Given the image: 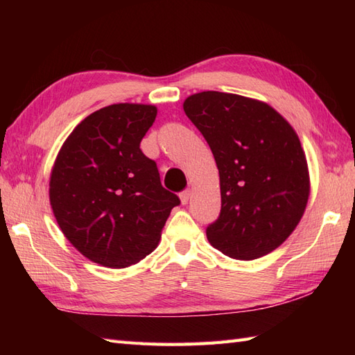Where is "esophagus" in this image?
Returning <instances> with one entry per match:
<instances>
[{
	"label": "esophagus",
	"instance_id": "1",
	"mask_svg": "<svg viewBox=\"0 0 355 355\" xmlns=\"http://www.w3.org/2000/svg\"><path fill=\"white\" fill-rule=\"evenodd\" d=\"M191 198V191L186 189L182 193H180V201H182V205H187V201Z\"/></svg>",
	"mask_w": 355,
	"mask_h": 355
}]
</instances>
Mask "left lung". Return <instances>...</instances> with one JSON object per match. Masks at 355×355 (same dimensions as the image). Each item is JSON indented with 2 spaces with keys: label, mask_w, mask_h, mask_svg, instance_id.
Wrapping results in <instances>:
<instances>
[{
  "label": "left lung",
  "mask_w": 355,
  "mask_h": 355,
  "mask_svg": "<svg viewBox=\"0 0 355 355\" xmlns=\"http://www.w3.org/2000/svg\"><path fill=\"white\" fill-rule=\"evenodd\" d=\"M183 108L220 172L221 212L207 225L209 243L239 261L273 252L296 229L310 195L296 131L270 105L238 94L197 93Z\"/></svg>",
  "instance_id": "8db88e82"
}]
</instances>
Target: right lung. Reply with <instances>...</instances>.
Here are the masks:
<instances>
[{
    "mask_svg": "<svg viewBox=\"0 0 355 355\" xmlns=\"http://www.w3.org/2000/svg\"><path fill=\"white\" fill-rule=\"evenodd\" d=\"M154 105L114 103L74 128L56 157L50 205L65 238L96 263L125 268L154 250L180 205L140 141Z\"/></svg>",
    "mask_w": 355,
    "mask_h": 355,
    "instance_id": "obj_1",
    "label": "right lung"
}]
</instances>
